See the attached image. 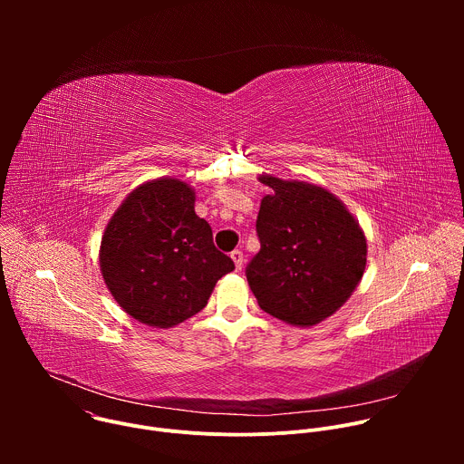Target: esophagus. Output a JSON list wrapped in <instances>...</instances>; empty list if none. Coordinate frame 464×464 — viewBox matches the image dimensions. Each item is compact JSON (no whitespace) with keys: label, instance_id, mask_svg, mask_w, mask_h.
Instances as JSON below:
<instances>
[{"label":"esophagus","instance_id":"34e87169","mask_svg":"<svg viewBox=\"0 0 464 464\" xmlns=\"http://www.w3.org/2000/svg\"><path fill=\"white\" fill-rule=\"evenodd\" d=\"M231 258H233V262H235V268H237V270H242V266H244V255H242V251L235 249V251L231 253Z\"/></svg>","mask_w":464,"mask_h":464}]
</instances>
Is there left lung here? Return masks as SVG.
I'll use <instances>...</instances> for the list:
<instances>
[{
	"instance_id": "left-lung-1",
	"label": "left lung",
	"mask_w": 464,
	"mask_h": 464,
	"mask_svg": "<svg viewBox=\"0 0 464 464\" xmlns=\"http://www.w3.org/2000/svg\"><path fill=\"white\" fill-rule=\"evenodd\" d=\"M260 251L246 270L258 306L292 326L336 314L360 285L367 238L347 206L321 185L262 172Z\"/></svg>"
}]
</instances>
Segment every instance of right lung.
Masks as SVG:
<instances>
[{
	"mask_svg": "<svg viewBox=\"0 0 464 464\" xmlns=\"http://www.w3.org/2000/svg\"><path fill=\"white\" fill-rule=\"evenodd\" d=\"M196 192L179 178H156L128 192L104 227L99 264L117 304L154 328L200 312L218 279L235 270L194 213Z\"/></svg>",
	"mask_w": 464,
	"mask_h": 464,
	"instance_id": "add662e5",
	"label": "right lung"
}]
</instances>
